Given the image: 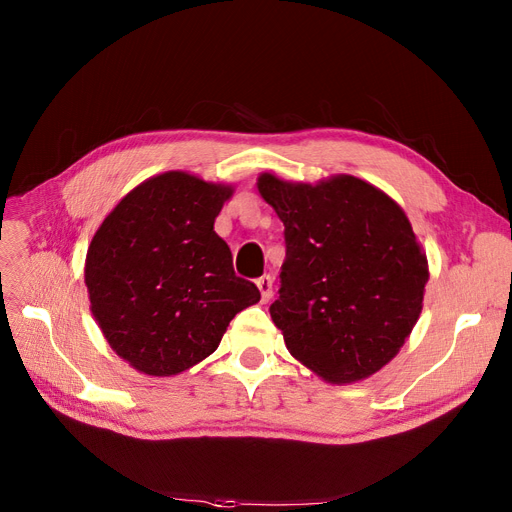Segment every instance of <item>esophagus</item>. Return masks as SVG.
Returning a JSON list of instances; mask_svg holds the SVG:
<instances>
[{
	"mask_svg": "<svg viewBox=\"0 0 512 512\" xmlns=\"http://www.w3.org/2000/svg\"><path fill=\"white\" fill-rule=\"evenodd\" d=\"M257 288H259V292H261V301L263 303H267L272 299V294H274V278L270 276V274H265V276H261V278H257Z\"/></svg>",
	"mask_w": 512,
	"mask_h": 512,
	"instance_id": "34e87169",
	"label": "esophagus"
}]
</instances>
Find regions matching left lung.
<instances>
[{
    "mask_svg": "<svg viewBox=\"0 0 512 512\" xmlns=\"http://www.w3.org/2000/svg\"><path fill=\"white\" fill-rule=\"evenodd\" d=\"M257 188L284 224L270 313L290 355L336 384L382 369L417 324L429 278L405 211L344 174L315 186L263 174Z\"/></svg>",
    "mask_w": 512,
    "mask_h": 512,
    "instance_id": "obj_1",
    "label": "left lung"
}]
</instances>
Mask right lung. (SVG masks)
<instances>
[{
  "instance_id": "add662e5",
  "label": "right lung",
  "mask_w": 512,
  "mask_h": 512,
  "mask_svg": "<svg viewBox=\"0 0 512 512\" xmlns=\"http://www.w3.org/2000/svg\"><path fill=\"white\" fill-rule=\"evenodd\" d=\"M230 186L166 172L130 191L95 232L85 282L114 351L147 375H176L218 348L259 288L234 274L213 222Z\"/></svg>"
}]
</instances>
